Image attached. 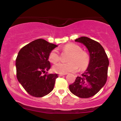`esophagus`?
I'll return each mask as SVG.
<instances>
[{"label": "esophagus", "instance_id": "obj_1", "mask_svg": "<svg viewBox=\"0 0 121 121\" xmlns=\"http://www.w3.org/2000/svg\"><path fill=\"white\" fill-rule=\"evenodd\" d=\"M67 74H59V76H65Z\"/></svg>", "mask_w": 121, "mask_h": 121}]
</instances>
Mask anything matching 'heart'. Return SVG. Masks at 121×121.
Here are the masks:
<instances>
[{"instance_id":"obj_1","label":"heart","mask_w":121,"mask_h":121,"mask_svg":"<svg viewBox=\"0 0 121 121\" xmlns=\"http://www.w3.org/2000/svg\"><path fill=\"white\" fill-rule=\"evenodd\" d=\"M63 50L70 53L68 57V62H59L53 66V70L59 74H66L78 70L79 67L81 70H84L89 65L90 57L86 52L81 50V47L75 43H68L64 46ZM49 60L54 63L59 59V54L57 49H53L50 51Z\"/></svg>"}]
</instances>
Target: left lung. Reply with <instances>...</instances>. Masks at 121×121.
<instances>
[{"label":"left lung","mask_w":121,"mask_h":121,"mask_svg":"<svg viewBox=\"0 0 121 121\" xmlns=\"http://www.w3.org/2000/svg\"><path fill=\"white\" fill-rule=\"evenodd\" d=\"M84 44L88 49L90 62L86 70L78 76L69 89L73 95L81 98L93 96L104 86L107 79L109 60L102 45L87 37H81L75 40Z\"/></svg>","instance_id":"obj_1"}]
</instances>
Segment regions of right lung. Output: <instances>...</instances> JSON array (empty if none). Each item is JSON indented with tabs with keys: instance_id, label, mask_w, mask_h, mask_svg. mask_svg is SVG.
Masks as SVG:
<instances>
[{
	"instance_id": "right-lung-1",
	"label": "right lung",
	"mask_w": 121,
	"mask_h": 121,
	"mask_svg": "<svg viewBox=\"0 0 121 121\" xmlns=\"http://www.w3.org/2000/svg\"><path fill=\"white\" fill-rule=\"evenodd\" d=\"M56 47L39 39L24 46L18 53L16 60L17 78L26 92L33 96L43 97L54 88L57 74L43 73L50 69L49 54Z\"/></svg>"
}]
</instances>
